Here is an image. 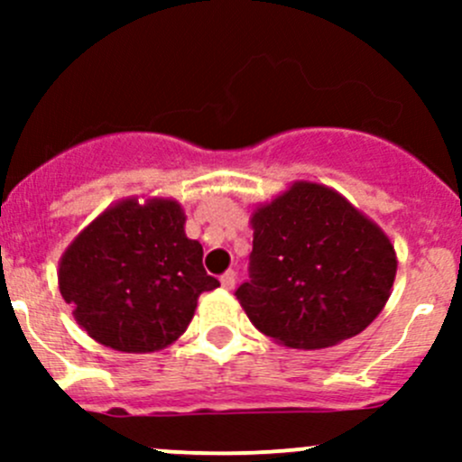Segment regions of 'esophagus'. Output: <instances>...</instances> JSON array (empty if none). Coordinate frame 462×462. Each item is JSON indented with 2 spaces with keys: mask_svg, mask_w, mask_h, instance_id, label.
I'll list each match as a JSON object with an SVG mask.
<instances>
[{
  "mask_svg": "<svg viewBox=\"0 0 462 462\" xmlns=\"http://www.w3.org/2000/svg\"><path fill=\"white\" fill-rule=\"evenodd\" d=\"M236 283V273L235 270H227V273L221 274V286L226 288V291H232Z\"/></svg>",
  "mask_w": 462,
  "mask_h": 462,
  "instance_id": "esophagus-1",
  "label": "esophagus"
}]
</instances>
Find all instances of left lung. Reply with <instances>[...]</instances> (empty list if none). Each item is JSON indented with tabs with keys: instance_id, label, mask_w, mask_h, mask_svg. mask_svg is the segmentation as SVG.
<instances>
[{
	"instance_id": "obj_1",
	"label": "left lung",
	"mask_w": 462,
	"mask_h": 462,
	"mask_svg": "<svg viewBox=\"0 0 462 462\" xmlns=\"http://www.w3.org/2000/svg\"><path fill=\"white\" fill-rule=\"evenodd\" d=\"M248 279L236 300L268 337L324 348L362 333L384 309L395 253L374 221L318 183H295L253 217Z\"/></svg>"
}]
</instances>
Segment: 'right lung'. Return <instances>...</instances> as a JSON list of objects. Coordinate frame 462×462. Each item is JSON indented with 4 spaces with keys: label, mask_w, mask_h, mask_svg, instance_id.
I'll list each match as a JSON object with an SVG mask.
<instances>
[{
    "label": "right lung",
    "mask_w": 462,
    "mask_h": 462,
    "mask_svg": "<svg viewBox=\"0 0 462 462\" xmlns=\"http://www.w3.org/2000/svg\"><path fill=\"white\" fill-rule=\"evenodd\" d=\"M176 201H123L102 212L60 261V292L96 342L125 353L161 351L179 339L199 295L218 279L185 236Z\"/></svg>",
    "instance_id": "obj_1"
}]
</instances>
